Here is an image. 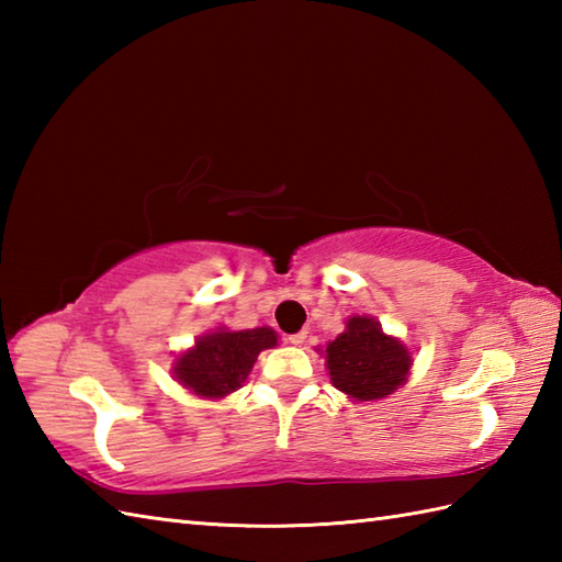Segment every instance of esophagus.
Here are the masks:
<instances>
[{"label": "esophagus", "instance_id": "1", "mask_svg": "<svg viewBox=\"0 0 562 562\" xmlns=\"http://www.w3.org/2000/svg\"><path fill=\"white\" fill-rule=\"evenodd\" d=\"M306 340V330H302V333H294V336H290L288 338V342L290 345H302Z\"/></svg>", "mask_w": 562, "mask_h": 562}]
</instances>
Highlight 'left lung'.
Here are the masks:
<instances>
[{
    "label": "left lung",
    "mask_w": 562,
    "mask_h": 562,
    "mask_svg": "<svg viewBox=\"0 0 562 562\" xmlns=\"http://www.w3.org/2000/svg\"><path fill=\"white\" fill-rule=\"evenodd\" d=\"M326 367L333 386L352 401H379L408 381L413 357L386 336L372 316H352L336 340L326 345Z\"/></svg>",
    "instance_id": "1"
}]
</instances>
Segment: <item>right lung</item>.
Instances as JSON below:
<instances>
[{
	"label": "right lung",
	"mask_w": 562,
	"mask_h": 562,
	"mask_svg": "<svg viewBox=\"0 0 562 562\" xmlns=\"http://www.w3.org/2000/svg\"><path fill=\"white\" fill-rule=\"evenodd\" d=\"M278 345L272 328L226 330L217 328L195 340V348L178 355L173 376L200 398H224L244 386L258 355Z\"/></svg>",
	"instance_id": "add662e5"
}]
</instances>
